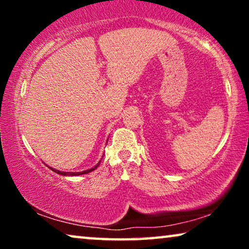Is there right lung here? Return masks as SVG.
<instances>
[{"instance_id":"right-lung-1","label":"right lung","mask_w":249,"mask_h":249,"mask_svg":"<svg viewBox=\"0 0 249 249\" xmlns=\"http://www.w3.org/2000/svg\"><path fill=\"white\" fill-rule=\"evenodd\" d=\"M100 163H101V162H98V164H100ZM98 164L95 165L94 168H91V169H89V170H86V171H83V172H63V171H59V170H55V169H52V168H50V169H52L54 172L59 173V175H62V176H79V175H85V173H89V172H91V171H94L95 169H97Z\"/></svg>"}]
</instances>
